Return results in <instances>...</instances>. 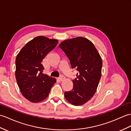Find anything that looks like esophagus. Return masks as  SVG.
I'll list each match as a JSON object with an SVG mask.
<instances>
[{
	"label": "esophagus",
	"mask_w": 131,
	"mask_h": 131,
	"mask_svg": "<svg viewBox=\"0 0 131 131\" xmlns=\"http://www.w3.org/2000/svg\"><path fill=\"white\" fill-rule=\"evenodd\" d=\"M65 79V76H63V75H60V77H59V80H60V81H62V80H63Z\"/></svg>",
	"instance_id": "34e87169"
}]
</instances>
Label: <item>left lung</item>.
I'll use <instances>...</instances> for the list:
<instances>
[{
    "label": "left lung",
    "instance_id": "left-lung-1",
    "mask_svg": "<svg viewBox=\"0 0 131 131\" xmlns=\"http://www.w3.org/2000/svg\"><path fill=\"white\" fill-rule=\"evenodd\" d=\"M59 47L68 57L72 69H76L77 78L73 88L65 92V97L74 105H81L93 96L102 75V60L92 42L84 37L67 39Z\"/></svg>",
    "mask_w": 131,
    "mask_h": 131
}]
</instances>
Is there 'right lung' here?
<instances>
[{
    "label": "right lung",
    "instance_id": "obj_1",
    "mask_svg": "<svg viewBox=\"0 0 131 131\" xmlns=\"http://www.w3.org/2000/svg\"><path fill=\"white\" fill-rule=\"evenodd\" d=\"M58 41L43 36L36 37L20 51L16 60V78L18 85L25 98L32 103L43 100L48 96L54 78L43 74L42 62L55 47Z\"/></svg>",
    "mask_w": 131,
    "mask_h": 131
}]
</instances>
